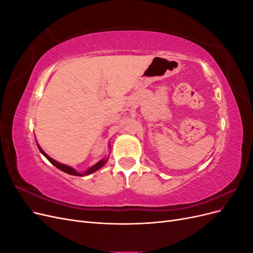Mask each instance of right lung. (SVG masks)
Here are the masks:
<instances>
[{
  "instance_id": "add662e5",
  "label": "right lung",
  "mask_w": 253,
  "mask_h": 253,
  "mask_svg": "<svg viewBox=\"0 0 253 253\" xmlns=\"http://www.w3.org/2000/svg\"><path fill=\"white\" fill-rule=\"evenodd\" d=\"M38 148H39V150H40V152L42 153V154L46 157L49 162L55 166V167H57L58 169H60L61 171H63V172H65V173H67V174H71V175H76V176H84V175H89V174H91V173H94V172H96L97 170H99L100 169L101 167H103L104 165H105V163H106V160L108 159H101V160H99V162L97 163V164H95L93 167H90L88 170H86L85 172L84 173H79V172H77L76 171L74 168H72V167H70V166H66V165H63V164H60V163H58V162H56L55 159H52V158H50L46 153H45L41 148H40V145L38 144Z\"/></svg>"
}]
</instances>
